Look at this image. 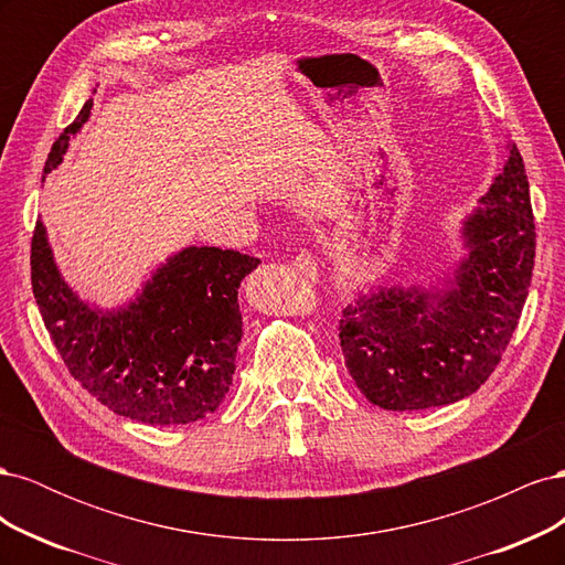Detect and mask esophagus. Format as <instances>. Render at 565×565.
Listing matches in <instances>:
<instances>
[{
	"mask_svg": "<svg viewBox=\"0 0 565 565\" xmlns=\"http://www.w3.org/2000/svg\"><path fill=\"white\" fill-rule=\"evenodd\" d=\"M292 266L301 273V276H306V278H318V262H316V256H311L309 252H299L297 256H295V262H292Z\"/></svg>",
	"mask_w": 565,
	"mask_h": 565,
	"instance_id": "obj_1",
	"label": "esophagus"
}]
</instances>
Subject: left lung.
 I'll use <instances>...</instances> for the list:
<instances>
[{
    "label": "left lung",
    "instance_id": "1",
    "mask_svg": "<svg viewBox=\"0 0 565 565\" xmlns=\"http://www.w3.org/2000/svg\"><path fill=\"white\" fill-rule=\"evenodd\" d=\"M509 158L461 218V259L438 282L355 289L339 322L341 353L363 396L384 409H426L471 396L502 361L535 264L523 158Z\"/></svg>",
    "mask_w": 565,
    "mask_h": 565
}]
</instances>
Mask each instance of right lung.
I'll list each match as a JSON object with an SVG mask.
<instances>
[{
	"label": "right lung",
	"instance_id": "right-lung-1",
	"mask_svg": "<svg viewBox=\"0 0 565 565\" xmlns=\"http://www.w3.org/2000/svg\"><path fill=\"white\" fill-rule=\"evenodd\" d=\"M92 106L94 98L58 136L44 174L63 162ZM259 264L191 245L152 270L134 299L100 309L61 276L42 218L30 249L32 292L67 370L115 415L152 426L204 419L226 398L243 339L237 287Z\"/></svg>",
	"mask_w": 565,
	"mask_h": 565
}]
</instances>
